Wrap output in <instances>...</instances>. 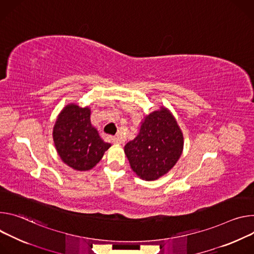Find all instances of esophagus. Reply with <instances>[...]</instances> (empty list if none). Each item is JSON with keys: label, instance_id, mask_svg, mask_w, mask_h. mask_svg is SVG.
<instances>
[{"label": "esophagus", "instance_id": "1", "mask_svg": "<svg viewBox=\"0 0 254 254\" xmlns=\"http://www.w3.org/2000/svg\"><path fill=\"white\" fill-rule=\"evenodd\" d=\"M111 140H112V142L114 143V144H122L123 143V140L120 137H118V136L111 137Z\"/></svg>", "mask_w": 254, "mask_h": 254}]
</instances>
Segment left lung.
<instances>
[{
  "label": "left lung",
  "mask_w": 254,
  "mask_h": 254,
  "mask_svg": "<svg viewBox=\"0 0 254 254\" xmlns=\"http://www.w3.org/2000/svg\"><path fill=\"white\" fill-rule=\"evenodd\" d=\"M184 148V136L177 120L164 107L141 122L138 135L124 151L132 171L142 180L154 181L170 172Z\"/></svg>",
  "instance_id": "obj_1"
}]
</instances>
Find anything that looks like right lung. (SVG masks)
<instances>
[{
	"label": "right lung",
	"instance_id": "right-lung-1",
	"mask_svg": "<svg viewBox=\"0 0 254 254\" xmlns=\"http://www.w3.org/2000/svg\"><path fill=\"white\" fill-rule=\"evenodd\" d=\"M52 136L62 160L79 172L93 168L111 147L91 124V109L75 104L63 109L56 119Z\"/></svg>",
	"mask_w": 254,
	"mask_h": 254
}]
</instances>
